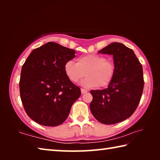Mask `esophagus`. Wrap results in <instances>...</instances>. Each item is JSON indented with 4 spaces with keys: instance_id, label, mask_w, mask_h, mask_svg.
I'll list each match as a JSON object with an SVG mask.
<instances>
[{
    "instance_id": "34e87169",
    "label": "esophagus",
    "mask_w": 160,
    "mask_h": 160,
    "mask_svg": "<svg viewBox=\"0 0 160 160\" xmlns=\"http://www.w3.org/2000/svg\"><path fill=\"white\" fill-rule=\"evenodd\" d=\"M86 92H88V90H85V89H81V93H82V94H85Z\"/></svg>"
}]
</instances>
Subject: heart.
<instances>
[{
	"mask_svg": "<svg viewBox=\"0 0 160 160\" xmlns=\"http://www.w3.org/2000/svg\"><path fill=\"white\" fill-rule=\"evenodd\" d=\"M64 72L72 82H77L85 76L80 82L85 88H93L97 86L104 88L109 85L115 73V65L104 56L97 54H88L81 56L77 59V63L68 61L64 64Z\"/></svg>",
	"mask_w": 160,
	"mask_h": 160,
	"instance_id": "b5f03b06",
	"label": "heart"
}]
</instances>
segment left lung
<instances>
[{
	"label": "left lung",
	"instance_id": "left-lung-1",
	"mask_svg": "<svg viewBox=\"0 0 160 160\" xmlns=\"http://www.w3.org/2000/svg\"><path fill=\"white\" fill-rule=\"evenodd\" d=\"M98 53L113 56L115 73L107 88L90 91V111L100 123L115 124L129 118L139 104L144 87L142 66L134 51L121 43H112Z\"/></svg>",
	"mask_w": 160,
	"mask_h": 160
}]
</instances>
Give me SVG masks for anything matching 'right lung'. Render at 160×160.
Segmentation results:
<instances>
[{
	"label": "right lung",
	"mask_w": 160,
	"mask_h": 160,
	"mask_svg": "<svg viewBox=\"0 0 160 160\" xmlns=\"http://www.w3.org/2000/svg\"><path fill=\"white\" fill-rule=\"evenodd\" d=\"M75 51L48 42L32 51L21 70L20 92L27 114L37 123H63L73 103L81 95L79 87L65 74L63 66Z\"/></svg>",
	"instance_id": "add662e5"
}]
</instances>
